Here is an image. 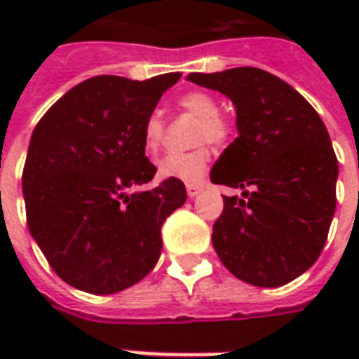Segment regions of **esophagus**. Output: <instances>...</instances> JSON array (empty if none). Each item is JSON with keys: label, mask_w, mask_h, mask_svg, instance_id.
I'll return each mask as SVG.
<instances>
[{"label": "esophagus", "mask_w": 359, "mask_h": 359, "mask_svg": "<svg viewBox=\"0 0 359 359\" xmlns=\"http://www.w3.org/2000/svg\"><path fill=\"white\" fill-rule=\"evenodd\" d=\"M200 190H202V184H187V192L190 198H194V196L200 194Z\"/></svg>", "instance_id": "obj_1"}]
</instances>
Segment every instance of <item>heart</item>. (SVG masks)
Listing matches in <instances>:
<instances>
[{
  "label": "heart",
  "mask_w": 359,
  "mask_h": 359,
  "mask_svg": "<svg viewBox=\"0 0 359 359\" xmlns=\"http://www.w3.org/2000/svg\"><path fill=\"white\" fill-rule=\"evenodd\" d=\"M179 107L192 117L200 118V125L196 130V144L211 142L223 144L231 136V125L221 113L215 95L194 90L188 92L179 100ZM165 140V121L159 113H151L142 130V144L148 154H157ZM211 161V151L208 146L187 151V154H169L157 161V175L161 179H177L188 184H194L203 179Z\"/></svg>",
  "instance_id": "heart-1"
}]
</instances>
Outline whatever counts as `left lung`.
<instances>
[{"instance_id": "obj_1", "label": "left lung", "mask_w": 359, "mask_h": 359, "mask_svg": "<svg viewBox=\"0 0 359 359\" xmlns=\"http://www.w3.org/2000/svg\"><path fill=\"white\" fill-rule=\"evenodd\" d=\"M187 81L234 103L238 136L210 179L242 188L225 196L213 248L234 277L283 286L316 264L337 205L339 161L323 121L308 100L256 67L190 73Z\"/></svg>"}]
</instances>
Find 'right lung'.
<instances>
[{
	"mask_svg": "<svg viewBox=\"0 0 359 359\" xmlns=\"http://www.w3.org/2000/svg\"><path fill=\"white\" fill-rule=\"evenodd\" d=\"M180 79L94 76L76 84L36 125L22 171L30 234L67 285L121 292L154 269L161 225L187 202L182 180L128 194L156 175L142 130Z\"/></svg>",
	"mask_w": 359,
	"mask_h": 359,
	"instance_id": "obj_1",
	"label": "right lung"
}]
</instances>
